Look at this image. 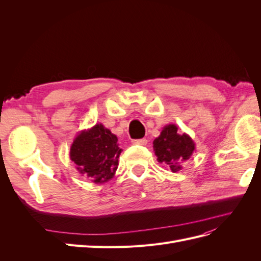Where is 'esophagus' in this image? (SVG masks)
Segmentation results:
<instances>
[{
	"instance_id": "esophagus-1",
	"label": "esophagus",
	"mask_w": 261,
	"mask_h": 261,
	"mask_svg": "<svg viewBox=\"0 0 261 261\" xmlns=\"http://www.w3.org/2000/svg\"><path fill=\"white\" fill-rule=\"evenodd\" d=\"M148 143V140L146 138H141V139H135L133 140V144L135 145H140V146H146Z\"/></svg>"
}]
</instances>
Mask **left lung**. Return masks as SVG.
Returning a JSON list of instances; mask_svg holds the SVG:
<instances>
[{
    "mask_svg": "<svg viewBox=\"0 0 261 261\" xmlns=\"http://www.w3.org/2000/svg\"><path fill=\"white\" fill-rule=\"evenodd\" d=\"M153 150L158 161L168 165L172 172H177L181 170L180 163L196 151V147L191 136L185 133L179 135L175 124H168L153 140Z\"/></svg>",
    "mask_w": 261,
    "mask_h": 261,
    "instance_id": "1",
    "label": "left lung"
}]
</instances>
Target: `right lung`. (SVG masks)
I'll list each match as a JSON object with an SVG mask.
<instances>
[{"label": "right lung", "instance_id": "add662e5", "mask_svg": "<svg viewBox=\"0 0 261 261\" xmlns=\"http://www.w3.org/2000/svg\"><path fill=\"white\" fill-rule=\"evenodd\" d=\"M121 152L116 135L99 123L78 133L69 156L81 175L94 184H103L114 177Z\"/></svg>", "mask_w": 261, "mask_h": 261}]
</instances>
